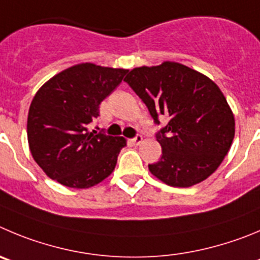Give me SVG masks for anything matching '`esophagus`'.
<instances>
[{"label": "esophagus", "mask_w": 260, "mask_h": 260, "mask_svg": "<svg viewBox=\"0 0 260 260\" xmlns=\"http://www.w3.org/2000/svg\"><path fill=\"white\" fill-rule=\"evenodd\" d=\"M131 142H132L133 145H140L144 142V137H142L141 135H138V136H136L135 138H132V140H131Z\"/></svg>", "instance_id": "1"}]
</instances>
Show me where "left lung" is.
<instances>
[{"instance_id":"1","label":"left lung","mask_w":260,"mask_h":260,"mask_svg":"<svg viewBox=\"0 0 260 260\" xmlns=\"http://www.w3.org/2000/svg\"><path fill=\"white\" fill-rule=\"evenodd\" d=\"M124 81L146 104L163 154L149 164L154 177L172 187H191L212 176L235 137V116L219 87L203 73L174 61L133 68Z\"/></svg>"}]
</instances>
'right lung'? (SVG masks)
I'll return each instance as SVG.
<instances>
[{
    "label": "right lung",
    "mask_w": 260,
    "mask_h": 260,
    "mask_svg": "<svg viewBox=\"0 0 260 260\" xmlns=\"http://www.w3.org/2000/svg\"><path fill=\"white\" fill-rule=\"evenodd\" d=\"M127 69L82 62L48 79L29 106V150L46 176L70 188H89L115 168L124 137H113L88 124L104 99L120 84Z\"/></svg>",
    "instance_id": "1"
}]
</instances>
